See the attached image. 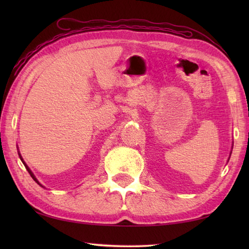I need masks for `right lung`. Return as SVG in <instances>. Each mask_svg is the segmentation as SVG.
<instances>
[{
  "instance_id": "right-lung-1",
  "label": "right lung",
  "mask_w": 249,
  "mask_h": 249,
  "mask_svg": "<svg viewBox=\"0 0 249 249\" xmlns=\"http://www.w3.org/2000/svg\"><path fill=\"white\" fill-rule=\"evenodd\" d=\"M19 156H20V155H19ZM20 158H21V157H20ZM21 160H22V158H21ZM23 163H24V161H23ZM24 166H25V168H26V170H28V171H29V173H30V176H31L32 178H33V179H34V181H35V182H37V183H38V181H37V179H36V178L34 177V174H33V173H32V171H31V170H30V169H29V167H28V166H26V165H25V163H24ZM38 184H39V183H38ZM39 185H40V184H39Z\"/></svg>"
}]
</instances>
